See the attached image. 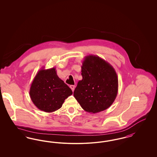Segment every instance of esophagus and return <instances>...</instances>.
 Returning <instances> with one entry per match:
<instances>
[{
	"instance_id": "esophagus-1",
	"label": "esophagus",
	"mask_w": 157,
	"mask_h": 157,
	"mask_svg": "<svg viewBox=\"0 0 157 157\" xmlns=\"http://www.w3.org/2000/svg\"><path fill=\"white\" fill-rule=\"evenodd\" d=\"M75 85H70V88L74 92V90H75Z\"/></svg>"
}]
</instances>
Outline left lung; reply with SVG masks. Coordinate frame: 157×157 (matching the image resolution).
Masks as SVG:
<instances>
[{
  "instance_id": "left-lung-1",
  "label": "left lung",
  "mask_w": 157,
  "mask_h": 157,
  "mask_svg": "<svg viewBox=\"0 0 157 157\" xmlns=\"http://www.w3.org/2000/svg\"><path fill=\"white\" fill-rule=\"evenodd\" d=\"M82 79L74 96L83 110L96 113L108 109L118 94V79L112 65L97 55L86 56L81 67Z\"/></svg>"
}]
</instances>
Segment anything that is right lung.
Returning <instances> with one entry per match:
<instances>
[{
	"label": "right lung",
	"mask_w": 157,
	"mask_h": 157,
	"mask_svg": "<svg viewBox=\"0 0 157 157\" xmlns=\"http://www.w3.org/2000/svg\"><path fill=\"white\" fill-rule=\"evenodd\" d=\"M72 91L60 79L55 67L40 69L30 85L29 95L33 103L40 111L53 112L60 108Z\"/></svg>",
	"instance_id": "obj_1"
}]
</instances>
